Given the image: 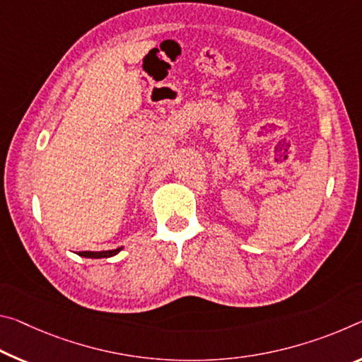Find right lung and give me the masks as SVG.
Here are the masks:
<instances>
[{
    "mask_svg": "<svg viewBox=\"0 0 362 362\" xmlns=\"http://www.w3.org/2000/svg\"><path fill=\"white\" fill-rule=\"evenodd\" d=\"M120 250H122V246H120V248L107 250V251H80L78 256H82V257H95V259H98V257H111V256H116Z\"/></svg>",
    "mask_w": 362,
    "mask_h": 362,
    "instance_id": "obj_1",
    "label": "right lung"
}]
</instances>
